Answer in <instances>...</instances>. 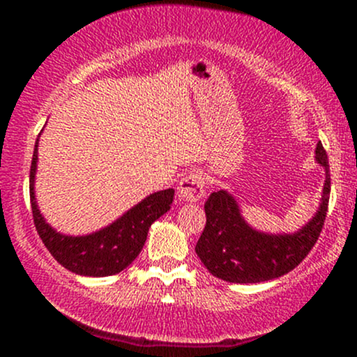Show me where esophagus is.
<instances>
[{"label":"esophagus","mask_w":357,"mask_h":357,"mask_svg":"<svg viewBox=\"0 0 357 357\" xmlns=\"http://www.w3.org/2000/svg\"><path fill=\"white\" fill-rule=\"evenodd\" d=\"M205 195V178L202 172H190L181 179L178 197L185 202H199Z\"/></svg>","instance_id":"1"}]
</instances>
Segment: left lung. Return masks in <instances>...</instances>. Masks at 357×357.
Instances as JSON below:
<instances>
[{
  "instance_id": "1",
  "label": "left lung",
  "mask_w": 357,
  "mask_h": 357,
  "mask_svg": "<svg viewBox=\"0 0 357 357\" xmlns=\"http://www.w3.org/2000/svg\"><path fill=\"white\" fill-rule=\"evenodd\" d=\"M314 153L316 162L325 169L319 207L294 233L259 231L243 219L231 193H211L204 205L207 222L195 247L208 273L229 283H261L287 275L304 261L321 233L330 200V165L321 143Z\"/></svg>"
}]
</instances>
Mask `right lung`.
Masks as SVG:
<instances>
[{
    "label": "right lung",
    "instance_id": "1",
    "mask_svg": "<svg viewBox=\"0 0 357 357\" xmlns=\"http://www.w3.org/2000/svg\"><path fill=\"white\" fill-rule=\"evenodd\" d=\"M38 145L39 136L36 139L34 155H32L29 192H31L32 218L43 243L63 268L75 275L102 278V276L121 273L138 257L145 245L152 222H155L171 208L174 190L169 188L150 193L135 207L124 212L121 218L98 231L82 236L63 235L46 222L36 200L34 181L38 171Z\"/></svg>",
    "mask_w": 357,
    "mask_h": 357
}]
</instances>
